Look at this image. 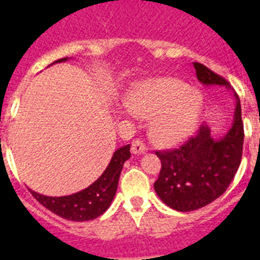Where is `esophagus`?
Instances as JSON below:
<instances>
[{
  "instance_id": "1",
  "label": "esophagus",
  "mask_w": 260,
  "mask_h": 260,
  "mask_svg": "<svg viewBox=\"0 0 260 260\" xmlns=\"http://www.w3.org/2000/svg\"><path fill=\"white\" fill-rule=\"evenodd\" d=\"M146 151V146H144L143 142L139 141V139H137V141H134L132 143V152L134 153V155H142V153H144Z\"/></svg>"
}]
</instances>
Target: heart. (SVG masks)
<instances>
[{"instance_id":"b5f03b06","label":"heart","mask_w":260,"mask_h":260,"mask_svg":"<svg viewBox=\"0 0 260 260\" xmlns=\"http://www.w3.org/2000/svg\"><path fill=\"white\" fill-rule=\"evenodd\" d=\"M202 95L176 78H156L132 89L126 108L141 118H151L153 141L169 146L185 139L194 130L201 116Z\"/></svg>"}]
</instances>
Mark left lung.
<instances>
[{"label": "left lung", "mask_w": 260, "mask_h": 260, "mask_svg": "<svg viewBox=\"0 0 260 260\" xmlns=\"http://www.w3.org/2000/svg\"><path fill=\"white\" fill-rule=\"evenodd\" d=\"M194 68L203 86H224L232 89L224 78L199 62H194ZM233 95L234 119L224 137L212 138L208 125H203L198 134L180 148L156 151L161 160V171L153 187L168 207L181 212L198 210L212 203L231 185L241 164L243 146L241 103L234 91Z\"/></svg>", "instance_id": "1"}]
</instances>
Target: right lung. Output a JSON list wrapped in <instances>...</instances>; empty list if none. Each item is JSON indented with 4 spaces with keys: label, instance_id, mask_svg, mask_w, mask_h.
Instances as JSON below:
<instances>
[{
    "label": "right lung",
    "instance_id": "1",
    "mask_svg": "<svg viewBox=\"0 0 260 260\" xmlns=\"http://www.w3.org/2000/svg\"><path fill=\"white\" fill-rule=\"evenodd\" d=\"M66 59L68 58H61L53 63L63 62ZM128 157H130V144L114 151L112 160L102 176L92 185L75 194L66 195V197H47L31 189L28 190L39 203L62 219L71 220V221L93 220L109 208L116 195L119 174Z\"/></svg>",
    "mask_w": 260,
    "mask_h": 260
}]
</instances>
